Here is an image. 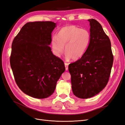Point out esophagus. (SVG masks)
I'll return each mask as SVG.
<instances>
[{
	"mask_svg": "<svg viewBox=\"0 0 125 125\" xmlns=\"http://www.w3.org/2000/svg\"><path fill=\"white\" fill-rule=\"evenodd\" d=\"M68 65H69V63H68L67 62H65V66L66 70H68Z\"/></svg>",
	"mask_w": 125,
	"mask_h": 125,
	"instance_id": "esophagus-1",
	"label": "esophagus"
}]
</instances>
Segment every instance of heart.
<instances>
[{
	"label": "heart",
	"instance_id": "b5f03b06",
	"mask_svg": "<svg viewBox=\"0 0 125 125\" xmlns=\"http://www.w3.org/2000/svg\"><path fill=\"white\" fill-rule=\"evenodd\" d=\"M91 40V37L88 30L74 25H68L59 30L57 37H52V46L57 56L63 53L65 46L66 57L75 60L84 55Z\"/></svg>",
	"mask_w": 125,
	"mask_h": 125
}]
</instances>
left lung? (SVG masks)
<instances>
[{"label":"left lung","mask_w":125,"mask_h":125,"mask_svg":"<svg viewBox=\"0 0 125 125\" xmlns=\"http://www.w3.org/2000/svg\"><path fill=\"white\" fill-rule=\"evenodd\" d=\"M91 37L82 57L69 64L73 92L80 99H88L100 92L109 80L114 60L111 43L96 20L89 19Z\"/></svg>","instance_id":"8db88e82"}]
</instances>
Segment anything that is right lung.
<instances>
[{
  "label": "right lung",
  "instance_id": "obj_1",
  "mask_svg": "<svg viewBox=\"0 0 125 125\" xmlns=\"http://www.w3.org/2000/svg\"><path fill=\"white\" fill-rule=\"evenodd\" d=\"M56 24L52 21L28 22L11 46L10 62L16 83L22 92L37 99L51 96L65 70L63 62L48 46Z\"/></svg>",
  "mask_w": 125,
  "mask_h": 125
}]
</instances>
